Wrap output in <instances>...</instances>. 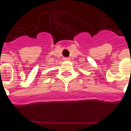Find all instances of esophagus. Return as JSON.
Masks as SVG:
<instances>
[{
  "instance_id": "1",
  "label": "esophagus",
  "mask_w": 131,
  "mask_h": 131,
  "mask_svg": "<svg viewBox=\"0 0 131 131\" xmlns=\"http://www.w3.org/2000/svg\"><path fill=\"white\" fill-rule=\"evenodd\" d=\"M64 61H69L70 60V58H68V57H65V58H63Z\"/></svg>"
}]
</instances>
